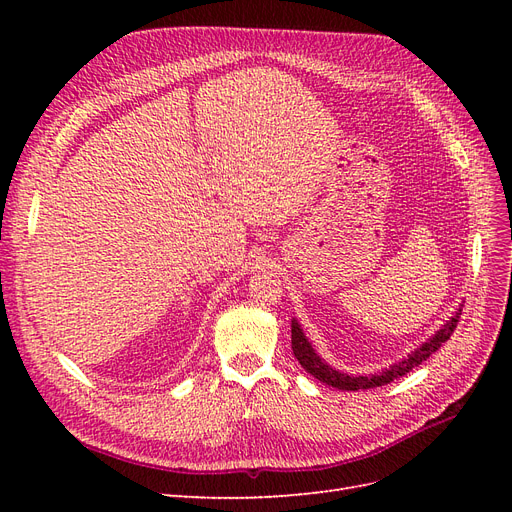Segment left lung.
I'll return each mask as SVG.
<instances>
[{
	"label": "left lung",
	"mask_w": 512,
	"mask_h": 512,
	"mask_svg": "<svg viewBox=\"0 0 512 512\" xmlns=\"http://www.w3.org/2000/svg\"><path fill=\"white\" fill-rule=\"evenodd\" d=\"M459 316H461V309L459 312H455V316L451 320H446V324H442V329L436 335L429 337L423 346H418L412 354H408L404 361L391 365L389 369L380 371V374H376V376H352V374H344V371L333 369L331 365L324 363L316 354V350L312 348V344L307 342L301 324L294 318H292V352H294V356H297V361L301 363V367L307 371V374H312L320 382L333 386V389H339V391L376 389V386H384L401 376H406L408 371H412L414 367L427 361L429 356L446 342V339H451L453 331L457 329Z\"/></svg>",
	"instance_id": "1"
}]
</instances>
